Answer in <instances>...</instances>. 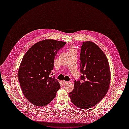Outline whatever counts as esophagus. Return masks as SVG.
Returning <instances> with one entry per match:
<instances>
[{"instance_id": "esophagus-1", "label": "esophagus", "mask_w": 129, "mask_h": 129, "mask_svg": "<svg viewBox=\"0 0 129 129\" xmlns=\"http://www.w3.org/2000/svg\"><path fill=\"white\" fill-rule=\"evenodd\" d=\"M62 82V83H63V84H67V83H69L68 82L65 81H64V80H63Z\"/></svg>"}]
</instances>
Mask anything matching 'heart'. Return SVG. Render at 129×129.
I'll use <instances>...</instances> for the list:
<instances>
[{
    "mask_svg": "<svg viewBox=\"0 0 129 129\" xmlns=\"http://www.w3.org/2000/svg\"><path fill=\"white\" fill-rule=\"evenodd\" d=\"M73 49V48H72V49Z\"/></svg>",
    "mask_w": 129,
    "mask_h": 129,
    "instance_id": "b5f03b06",
    "label": "heart"
}]
</instances>
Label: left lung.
Instances as JSON below:
<instances>
[{
    "label": "left lung",
    "instance_id": "1",
    "mask_svg": "<svg viewBox=\"0 0 129 129\" xmlns=\"http://www.w3.org/2000/svg\"><path fill=\"white\" fill-rule=\"evenodd\" d=\"M82 81H75L74 90L69 93L72 103L81 109L90 108L106 94L111 75L108 59L94 42L83 43L80 53Z\"/></svg>",
    "mask_w": 129,
    "mask_h": 129
}]
</instances>
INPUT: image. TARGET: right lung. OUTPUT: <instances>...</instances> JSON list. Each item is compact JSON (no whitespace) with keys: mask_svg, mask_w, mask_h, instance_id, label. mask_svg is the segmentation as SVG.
<instances>
[{"mask_svg":"<svg viewBox=\"0 0 129 129\" xmlns=\"http://www.w3.org/2000/svg\"><path fill=\"white\" fill-rule=\"evenodd\" d=\"M66 44L53 39L43 40L34 44L23 56L18 78L24 96L32 104L44 106L55 97L60 86L50 74L55 55Z\"/></svg>","mask_w":129,"mask_h":129,"instance_id":"right-lung-1","label":"right lung"}]
</instances>
